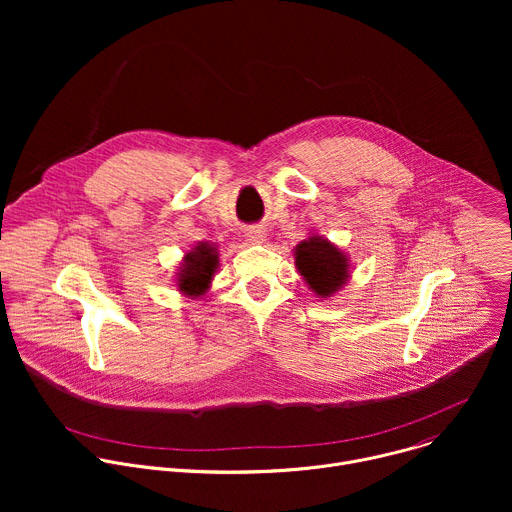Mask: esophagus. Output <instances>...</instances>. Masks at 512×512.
Here are the masks:
<instances>
[{
    "instance_id": "esophagus-1",
    "label": "esophagus",
    "mask_w": 512,
    "mask_h": 512,
    "mask_svg": "<svg viewBox=\"0 0 512 512\" xmlns=\"http://www.w3.org/2000/svg\"><path fill=\"white\" fill-rule=\"evenodd\" d=\"M247 237H249V241H253V243H263V241H265V231L259 229V227H253V229H249Z\"/></svg>"
}]
</instances>
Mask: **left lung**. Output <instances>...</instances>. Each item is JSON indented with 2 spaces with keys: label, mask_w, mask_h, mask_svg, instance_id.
<instances>
[{
  "label": "left lung",
  "mask_w": 512,
  "mask_h": 512,
  "mask_svg": "<svg viewBox=\"0 0 512 512\" xmlns=\"http://www.w3.org/2000/svg\"><path fill=\"white\" fill-rule=\"evenodd\" d=\"M296 265L318 296H332L348 277L346 257L326 239L312 237L296 249Z\"/></svg>",
  "instance_id": "left-lung-1"
}]
</instances>
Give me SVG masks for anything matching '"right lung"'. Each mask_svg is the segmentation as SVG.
<instances>
[{"label":"right lung","mask_w":512,"mask_h":512,"mask_svg":"<svg viewBox=\"0 0 512 512\" xmlns=\"http://www.w3.org/2000/svg\"><path fill=\"white\" fill-rule=\"evenodd\" d=\"M218 265V255L214 247L200 243L192 253L186 255L182 271L178 273V287L186 296H200L206 291L210 277Z\"/></svg>","instance_id":"obj_1"}]
</instances>
